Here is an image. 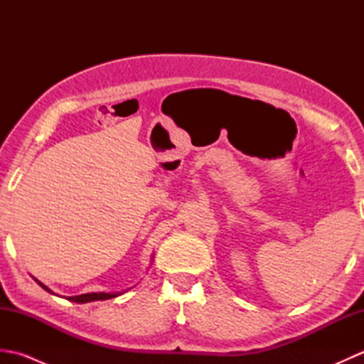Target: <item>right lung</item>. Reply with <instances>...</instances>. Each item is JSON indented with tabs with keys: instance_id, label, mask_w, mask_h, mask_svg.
Listing matches in <instances>:
<instances>
[{
	"instance_id": "add662e5",
	"label": "right lung",
	"mask_w": 364,
	"mask_h": 364,
	"mask_svg": "<svg viewBox=\"0 0 364 364\" xmlns=\"http://www.w3.org/2000/svg\"><path fill=\"white\" fill-rule=\"evenodd\" d=\"M37 282V280H36ZM38 284L42 286L45 291L51 292L48 288H46L45 284H42L41 282H37ZM112 297H117V294H106V292H90V294H81V296H75V297H68V300L76 301V304H86V301H94V300H107V299H112Z\"/></svg>"
}]
</instances>
